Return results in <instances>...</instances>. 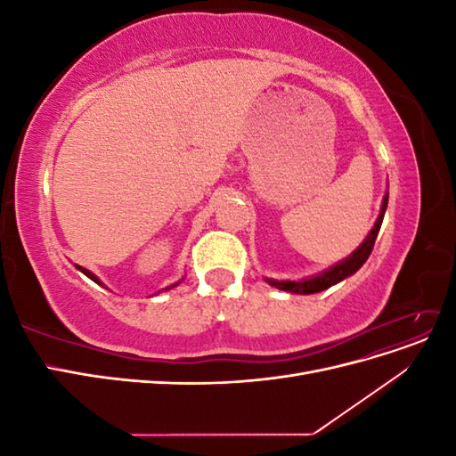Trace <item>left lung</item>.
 Masks as SVG:
<instances>
[{"label": "left lung", "mask_w": 456, "mask_h": 456, "mask_svg": "<svg viewBox=\"0 0 456 456\" xmlns=\"http://www.w3.org/2000/svg\"><path fill=\"white\" fill-rule=\"evenodd\" d=\"M386 205H388V196H384L382 211H380V215L377 218L375 228L370 230L367 240L360 247H357V249L346 260L338 262L337 266H333V268L320 273V275H315V278H312V280H305V281H275V280H268V283L281 289V291L297 293V295H312V293L325 291V289H329L330 285H335V283L342 281L344 278H348V275L355 273L357 270H360L365 265V260L369 258L372 247H375V240L379 236V230H380V224H382L384 213H386Z\"/></svg>", "instance_id": "left-lung-1"}]
</instances>
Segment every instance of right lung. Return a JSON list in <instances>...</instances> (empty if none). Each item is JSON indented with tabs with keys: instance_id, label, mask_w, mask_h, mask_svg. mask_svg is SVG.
Masks as SVG:
<instances>
[{
	"instance_id": "1",
	"label": "right lung",
	"mask_w": 456,
	"mask_h": 456,
	"mask_svg": "<svg viewBox=\"0 0 456 456\" xmlns=\"http://www.w3.org/2000/svg\"><path fill=\"white\" fill-rule=\"evenodd\" d=\"M76 268H77L79 272H84V273L87 275V278H89V280H93L94 283H101V281H99V278H96V275H94V273H91L89 270H86V268H81V266H77V265H76Z\"/></svg>"
}]
</instances>
